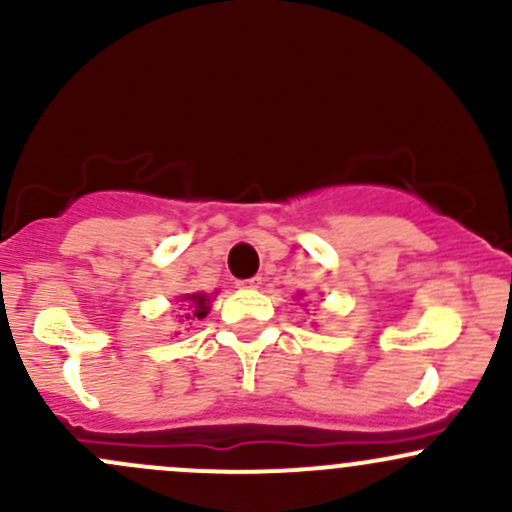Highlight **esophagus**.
<instances>
[{
    "instance_id": "obj_1",
    "label": "esophagus",
    "mask_w": 512,
    "mask_h": 512,
    "mask_svg": "<svg viewBox=\"0 0 512 512\" xmlns=\"http://www.w3.org/2000/svg\"><path fill=\"white\" fill-rule=\"evenodd\" d=\"M262 285V277H250V280H242L240 287H247V289H257Z\"/></svg>"
}]
</instances>
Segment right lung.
<instances>
[{
    "mask_svg": "<svg viewBox=\"0 0 512 512\" xmlns=\"http://www.w3.org/2000/svg\"><path fill=\"white\" fill-rule=\"evenodd\" d=\"M183 309H185V319H205L210 312V302L213 297H208L205 292H195V294H183Z\"/></svg>",
    "mask_w": 512,
    "mask_h": 512,
    "instance_id": "add662e5",
    "label": "right lung"
}]
</instances>
